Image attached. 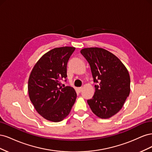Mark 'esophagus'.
<instances>
[{
	"mask_svg": "<svg viewBox=\"0 0 152 152\" xmlns=\"http://www.w3.org/2000/svg\"><path fill=\"white\" fill-rule=\"evenodd\" d=\"M77 91L79 92V93H80V92L82 91V87H77Z\"/></svg>",
	"mask_w": 152,
	"mask_h": 152,
	"instance_id": "esophagus-1",
	"label": "esophagus"
}]
</instances>
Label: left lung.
<instances>
[{
  "instance_id": "obj_1",
  "label": "left lung",
  "mask_w": 152,
  "mask_h": 152,
  "mask_svg": "<svg viewBox=\"0 0 152 152\" xmlns=\"http://www.w3.org/2000/svg\"><path fill=\"white\" fill-rule=\"evenodd\" d=\"M89 62L96 91L87 100L92 112L101 118H109L117 113L130 93V76L127 69L115 55L101 48L80 50Z\"/></svg>"
}]
</instances>
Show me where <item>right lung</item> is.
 <instances>
[{
	"label": "right lung",
	"instance_id": "obj_1",
	"mask_svg": "<svg viewBox=\"0 0 152 152\" xmlns=\"http://www.w3.org/2000/svg\"><path fill=\"white\" fill-rule=\"evenodd\" d=\"M74 47L54 48L35 63L28 82L29 98L36 111L49 121L58 122L70 113L77 93L72 87H63L67 77L66 65Z\"/></svg>",
	"mask_w": 152,
	"mask_h": 152
}]
</instances>
